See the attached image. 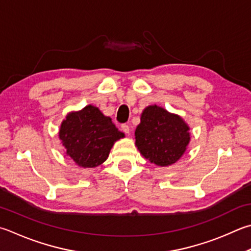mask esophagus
<instances>
[{
    "mask_svg": "<svg viewBox=\"0 0 251 251\" xmlns=\"http://www.w3.org/2000/svg\"><path fill=\"white\" fill-rule=\"evenodd\" d=\"M121 127H122V130L124 131L125 134H129V130H130V129H129V126H128V125H127V124H123Z\"/></svg>",
    "mask_w": 251,
    "mask_h": 251,
    "instance_id": "34e87169",
    "label": "esophagus"
}]
</instances>
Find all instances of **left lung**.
I'll use <instances>...</instances> for the list:
<instances>
[{"label": "left lung", "instance_id": "left-lung-1", "mask_svg": "<svg viewBox=\"0 0 251 251\" xmlns=\"http://www.w3.org/2000/svg\"><path fill=\"white\" fill-rule=\"evenodd\" d=\"M135 136L140 153L161 167L179 160L190 141L189 126L183 120L157 105L145 108Z\"/></svg>", "mask_w": 251, "mask_h": 251}]
</instances>
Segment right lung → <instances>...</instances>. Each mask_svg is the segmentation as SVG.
<instances>
[{"mask_svg":"<svg viewBox=\"0 0 251 251\" xmlns=\"http://www.w3.org/2000/svg\"><path fill=\"white\" fill-rule=\"evenodd\" d=\"M67 154L83 168L98 167L106 160L113 144L124 137L111 117L104 116L98 107L88 105L70 113L59 131Z\"/></svg>","mask_w":251,"mask_h":251,"instance_id":"obj_1","label":"right lung"}]
</instances>
